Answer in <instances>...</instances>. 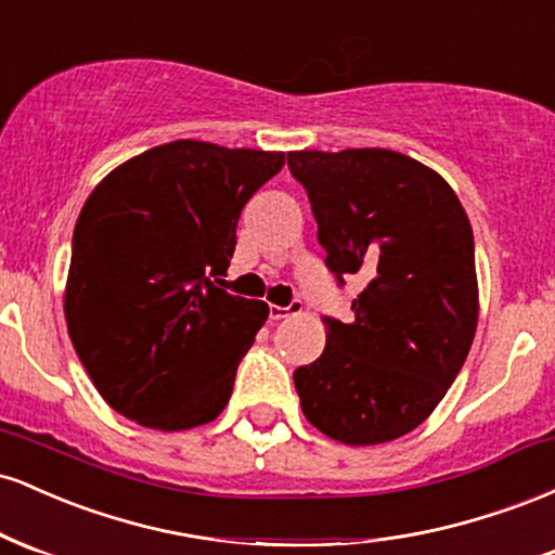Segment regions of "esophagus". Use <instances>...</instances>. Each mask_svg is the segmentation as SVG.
Segmentation results:
<instances>
[{
	"instance_id": "esophagus-1",
	"label": "esophagus",
	"mask_w": 555,
	"mask_h": 555,
	"mask_svg": "<svg viewBox=\"0 0 555 555\" xmlns=\"http://www.w3.org/2000/svg\"><path fill=\"white\" fill-rule=\"evenodd\" d=\"M299 310H302V302H299V299H292L286 308H282V305H271L269 315H271V321H282V318L295 315V313H299Z\"/></svg>"
}]
</instances>
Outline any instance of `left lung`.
<instances>
[{"label": "left lung", "mask_w": 555, "mask_h": 555, "mask_svg": "<svg viewBox=\"0 0 555 555\" xmlns=\"http://www.w3.org/2000/svg\"><path fill=\"white\" fill-rule=\"evenodd\" d=\"M286 164L328 269L365 282L354 321L326 318V349L295 371L299 404L339 443L393 441L430 417L473 347V227L451 184L397 151H289Z\"/></svg>", "instance_id": "1"}]
</instances>
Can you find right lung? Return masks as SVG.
Returning <instances> with one entry per match:
<instances>
[{"label":"right lung","instance_id":"obj_1","mask_svg":"<svg viewBox=\"0 0 555 555\" xmlns=\"http://www.w3.org/2000/svg\"><path fill=\"white\" fill-rule=\"evenodd\" d=\"M282 167V151L175 140L119 164L88 195L65 318L119 415L167 433L221 415L269 305L211 276L229 269L245 203Z\"/></svg>","mask_w":555,"mask_h":555}]
</instances>
